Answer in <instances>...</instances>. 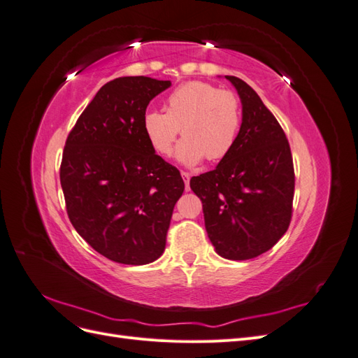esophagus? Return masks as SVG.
I'll return each instance as SVG.
<instances>
[{"label": "esophagus", "instance_id": "34e87169", "mask_svg": "<svg viewBox=\"0 0 358 358\" xmlns=\"http://www.w3.org/2000/svg\"><path fill=\"white\" fill-rule=\"evenodd\" d=\"M180 175H182V178H183V182H185V189L189 191V179H191V175H189V173H187V171H182Z\"/></svg>", "mask_w": 358, "mask_h": 358}]
</instances>
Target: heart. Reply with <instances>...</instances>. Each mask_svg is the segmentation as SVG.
Instances as JSON below:
<instances>
[{
    "label": "heart",
    "mask_w": 358,
    "mask_h": 358,
    "mask_svg": "<svg viewBox=\"0 0 358 358\" xmlns=\"http://www.w3.org/2000/svg\"><path fill=\"white\" fill-rule=\"evenodd\" d=\"M242 127V106L237 95L208 82L176 86L166 99V112L149 109L143 129L157 152L169 157L178 136L185 137L176 158L185 166H197L208 158L220 161L231 152Z\"/></svg>",
    "instance_id": "1"
}]
</instances>
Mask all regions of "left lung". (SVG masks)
Returning a JSON list of instances; mask_svg holds the SVG:
<instances>
[{"instance_id": "obj_1", "label": "left lung", "mask_w": 358, "mask_h": 358, "mask_svg": "<svg viewBox=\"0 0 358 358\" xmlns=\"http://www.w3.org/2000/svg\"><path fill=\"white\" fill-rule=\"evenodd\" d=\"M242 101V127L231 152L215 170L191 178L203 203L215 251L249 259L273 248L291 222L294 166L289 143L273 113L239 78L225 76Z\"/></svg>"}]
</instances>
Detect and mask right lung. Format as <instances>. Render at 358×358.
<instances>
[{
	"mask_svg": "<svg viewBox=\"0 0 358 358\" xmlns=\"http://www.w3.org/2000/svg\"><path fill=\"white\" fill-rule=\"evenodd\" d=\"M171 85L145 76L107 82L70 131L59 170L69 218L96 252L142 266L164 252L185 183L143 129L149 101Z\"/></svg>",
	"mask_w": 358,
	"mask_h": 358,
	"instance_id": "add662e5",
	"label": "right lung"
}]
</instances>
